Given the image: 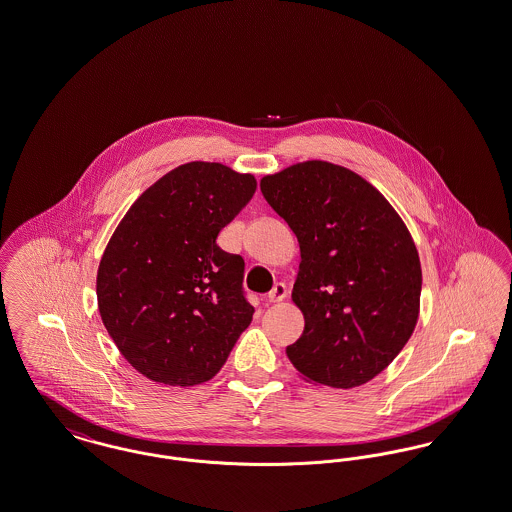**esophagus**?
<instances>
[{
	"instance_id": "esophagus-1",
	"label": "esophagus",
	"mask_w": 512,
	"mask_h": 512,
	"mask_svg": "<svg viewBox=\"0 0 512 512\" xmlns=\"http://www.w3.org/2000/svg\"><path fill=\"white\" fill-rule=\"evenodd\" d=\"M288 297V288L284 284H276L270 292H268V301L270 303H280Z\"/></svg>"
}]
</instances>
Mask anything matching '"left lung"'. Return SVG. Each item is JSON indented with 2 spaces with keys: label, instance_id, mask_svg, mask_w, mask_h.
Masks as SVG:
<instances>
[{
  "label": "left lung",
  "instance_id": "obj_1",
  "mask_svg": "<svg viewBox=\"0 0 512 512\" xmlns=\"http://www.w3.org/2000/svg\"><path fill=\"white\" fill-rule=\"evenodd\" d=\"M261 192L301 249L292 297L305 330L288 359L315 384H366L399 355L418 318L422 270L405 222L365 178L326 161L265 176Z\"/></svg>",
  "mask_w": 512,
  "mask_h": 512
}]
</instances>
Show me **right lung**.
Segmentation results:
<instances>
[{"label": "right lung", "instance_id": "1", "mask_svg": "<svg viewBox=\"0 0 512 512\" xmlns=\"http://www.w3.org/2000/svg\"><path fill=\"white\" fill-rule=\"evenodd\" d=\"M257 182L194 161L136 199L105 247L98 305L122 357L149 380L188 388L226 363L255 309L244 259L217 245Z\"/></svg>", "mask_w": 512, "mask_h": 512}]
</instances>
